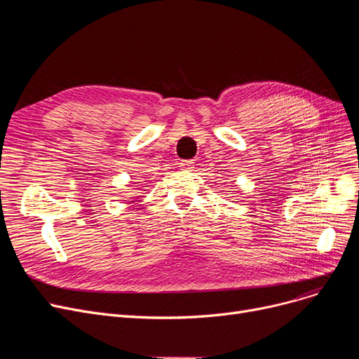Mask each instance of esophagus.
<instances>
[{
	"mask_svg": "<svg viewBox=\"0 0 359 359\" xmlns=\"http://www.w3.org/2000/svg\"><path fill=\"white\" fill-rule=\"evenodd\" d=\"M180 168L186 170V172H192V170L195 168V163L194 161H183V163H180Z\"/></svg>",
	"mask_w": 359,
	"mask_h": 359,
	"instance_id": "1",
	"label": "esophagus"
}]
</instances>
